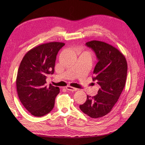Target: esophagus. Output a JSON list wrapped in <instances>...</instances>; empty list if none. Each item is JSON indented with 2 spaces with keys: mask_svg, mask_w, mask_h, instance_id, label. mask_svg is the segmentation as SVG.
<instances>
[{
  "mask_svg": "<svg viewBox=\"0 0 145 145\" xmlns=\"http://www.w3.org/2000/svg\"><path fill=\"white\" fill-rule=\"evenodd\" d=\"M66 88H67V90H69V91H76L77 90V88H74V87H72V86H68L66 87Z\"/></svg>",
  "mask_w": 145,
  "mask_h": 145,
  "instance_id": "esophagus-1",
  "label": "esophagus"
}]
</instances>
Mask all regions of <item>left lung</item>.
I'll return each instance as SVG.
<instances>
[{"label":"left lung","mask_w":145,"mask_h":145,"mask_svg":"<svg viewBox=\"0 0 145 145\" xmlns=\"http://www.w3.org/2000/svg\"><path fill=\"white\" fill-rule=\"evenodd\" d=\"M86 45L95 52L98 59L93 80L97 81L100 88L95 96L87 95L79 108L85 114L97 118L110 112L119 99L125 85L128 65L124 55L106 43L92 40Z\"/></svg>","instance_id":"1"}]
</instances>
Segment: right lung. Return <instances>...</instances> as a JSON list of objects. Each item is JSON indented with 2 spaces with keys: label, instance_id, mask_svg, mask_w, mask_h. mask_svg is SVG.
<instances>
[{
  "label": "right lung",
  "instance_id": "right-lung-1",
  "mask_svg": "<svg viewBox=\"0 0 145 145\" xmlns=\"http://www.w3.org/2000/svg\"><path fill=\"white\" fill-rule=\"evenodd\" d=\"M64 43L52 42L34 47L25 55L19 67L16 87L19 100L31 114L42 117L54 108L59 87L47 86V74L54 72L56 56Z\"/></svg>",
  "mask_w": 145,
  "mask_h": 145
}]
</instances>
